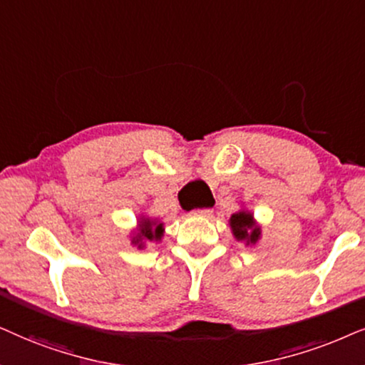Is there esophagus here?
<instances>
[{
    "label": "esophagus",
    "instance_id": "1",
    "mask_svg": "<svg viewBox=\"0 0 365 365\" xmlns=\"http://www.w3.org/2000/svg\"><path fill=\"white\" fill-rule=\"evenodd\" d=\"M212 208H198V210H192L193 217H212Z\"/></svg>",
    "mask_w": 365,
    "mask_h": 365
}]
</instances>
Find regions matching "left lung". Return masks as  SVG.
Here are the masks:
<instances>
[{"mask_svg":"<svg viewBox=\"0 0 365 365\" xmlns=\"http://www.w3.org/2000/svg\"><path fill=\"white\" fill-rule=\"evenodd\" d=\"M228 225L232 228L233 237L239 242H245V245H255L262 235V228L254 218V213L245 208L232 213Z\"/></svg>","mask_w":365,"mask_h":365,"instance_id":"1","label":"left lung"}]
</instances>
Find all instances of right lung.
<instances>
[{"label":"right lung","mask_w":365,"mask_h":365,"mask_svg":"<svg viewBox=\"0 0 365 365\" xmlns=\"http://www.w3.org/2000/svg\"><path fill=\"white\" fill-rule=\"evenodd\" d=\"M165 225L158 218H150L140 215L137 230H133L132 244L137 245L138 249H143L147 242H160L163 237Z\"/></svg>","instance_id":"right-lung-1"}]
</instances>
